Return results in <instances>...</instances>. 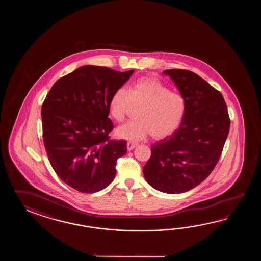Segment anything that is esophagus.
Instances as JSON below:
<instances>
[{
    "mask_svg": "<svg viewBox=\"0 0 261 261\" xmlns=\"http://www.w3.org/2000/svg\"><path fill=\"white\" fill-rule=\"evenodd\" d=\"M136 146H137V144L133 143V142H128V143H127V149H128V151L134 149Z\"/></svg>",
    "mask_w": 261,
    "mask_h": 261,
    "instance_id": "obj_1",
    "label": "esophagus"
}]
</instances>
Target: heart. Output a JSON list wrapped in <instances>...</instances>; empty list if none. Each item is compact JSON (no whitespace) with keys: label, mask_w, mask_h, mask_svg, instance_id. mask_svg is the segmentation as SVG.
Segmentation results:
<instances>
[{"label":"heart","mask_w":261,"mask_h":261,"mask_svg":"<svg viewBox=\"0 0 261 261\" xmlns=\"http://www.w3.org/2000/svg\"><path fill=\"white\" fill-rule=\"evenodd\" d=\"M133 106H140L138 120L117 128V138L139 142L148 135L155 140L171 136L180 126L186 113L183 95L172 91L155 77H143L130 88L117 89L110 98L109 113L117 122H123Z\"/></svg>","instance_id":"1"}]
</instances>
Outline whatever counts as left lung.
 Here are the masks:
<instances>
[{"mask_svg":"<svg viewBox=\"0 0 261 261\" xmlns=\"http://www.w3.org/2000/svg\"><path fill=\"white\" fill-rule=\"evenodd\" d=\"M186 100L180 127L152 144L143 172L154 189L179 194L194 189L217 165L229 132L230 120L221 93L195 72L171 69L163 72Z\"/></svg>","mask_w":261,"mask_h":261,"instance_id":"left-lung-1","label":"left lung"}]
</instances>
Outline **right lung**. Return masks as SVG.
Returning <instances> with one entry per match:
<instances>
[{
    "mask_svg": "<svg viewBox=\"0 0 261 261\" xmlns=\"http://www.w3.org/2000/svg\"><path fill=\"white\" fill-rule=\"evenodd\" d=\"M133 72L80 67L60 78L43 102V141L50 164L79 192L106 189L116 176L117 159L128 151L126 141L109 138L114 125L108 106Z\"/></svg>",
    "mask_w": 261,
    "mask_h": 261,
    "instance_id": "1",
    "label": "right lung"
}]
</instances>
